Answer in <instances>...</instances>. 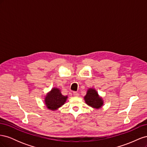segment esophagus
<instances>
[{
	"instance_id": "34e87169",
	"label": "esophagus",
	"mask_w": 147,
	"mask_h": 147,
	"mask_svg": "<svg viewBox=\"0 0 147 147\" xmlns=\"http://www.w3.org/2000/svg\"><path fill=\"white\" fill-rule=\"evenodd\" d=\"M73 94H74V96H75V97H78V96H79L78 92H76V91L73 92Z\"/></svg>"
}]
</instances>
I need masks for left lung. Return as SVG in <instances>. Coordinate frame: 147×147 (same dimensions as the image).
<instances>
[{
    "mask_svg": "<svg viewBox=\"0 0 147 147\" xmlns=\"http://www.w3.org/2000/svg\"><path fill=\"white\" fill-rule=\"evenodd\" d=\"M86 104L94 109H100L104 105V101L97 91L93 88H89L86 96L84 97Z\"/></svg>",
    "mask_w": 147,
    "mask_h": 147,
    "instance_id": "1",
    "label": "left lung"
}]
</instances>
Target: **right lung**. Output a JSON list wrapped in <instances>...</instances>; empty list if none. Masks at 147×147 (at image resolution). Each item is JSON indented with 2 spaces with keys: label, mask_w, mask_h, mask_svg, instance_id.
<instances>
[{
  "label": "right lung",
  "mask_w": 147,
  "mask_h": 147,
  "mask_svg": "<svg viewBox=\"0 0 147 147\" xmlns=\"http://www.w3.org/2000/svg\"><path fill=\"white\" fill-rule=\"evenodd\" d=\"M67 97L61 94L59 88H53L46 95L45 104L48 109L56 110L65 104Z\"/></svg>",
  "instance_id": "right-lung-1"
}]
</instances>
